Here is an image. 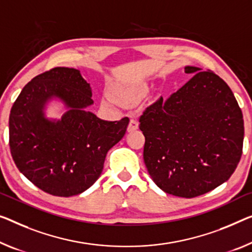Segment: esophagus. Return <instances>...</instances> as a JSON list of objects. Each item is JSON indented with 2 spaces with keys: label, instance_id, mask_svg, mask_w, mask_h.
Wrapping results in <instances>:
<instances>
[{
  "label": "esophagus",
  "instance_id": "obj_1",
  "mask_svg": "<svg viewBox=\"0 0 252 252\" xmlns=\"http://www.w3.org/2000/svg\"><path fill=\"white\" fill-rule=\"evenodd\" d=\"M138 126L139 125H138L137 120L131 119L129 126H127V131H129V132H133V131H136L138 129Z\"/></svg>",
  "mask_w": 252,
  "mask_h": 252
}]
</instances>
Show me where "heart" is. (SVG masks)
<instances>
[{
	"mask_svg": "<svg viewBox=\"0 0 252 252\" xmlns=\"http://www.w3.org/2000/svg\"><path fill=\"white\" fill-rule=\"evenodd\" d=\"M148 86L144 84V82H137V84H132L129 86H125L121 87L119 90V94L121 97H125L126 99L129 100H137L147 92Z\"/></svg>",
	"mask_w": 252,
	"mask_h": 252,
	"instance_id": "1",
	"label": "heart"
}]
</instances>
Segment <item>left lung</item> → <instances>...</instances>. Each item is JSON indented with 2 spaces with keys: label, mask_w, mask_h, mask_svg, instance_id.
<instances>
[{
  "label": "left lung",
  "mask_w": 252,
  "mask_h": 252,
  "mask_svg": "<svg viewBox=\"0 0 252 252\" xmlns=\"http://www.w3.org/2000/svg\"><path fill=\"white\" fill-rule=\"evenodd\" d=\"M193 74L167 99L160 97L139 119L144 160L164 192L193 198L233 174L242 155L243 115L226 82L212 71Z\"/></svg>",
  "instance_id": "left-lung-1"
}]
</instances>
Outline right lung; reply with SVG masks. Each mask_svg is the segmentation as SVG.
Returning a JSON list of instances; mask_svg holds the SVG:
<instances>
[{"mask_svg":"<svg viewBox=\"0 0 252 252\" xmlns=\"http://www.w3.org/2000/svg\"><path fill=\"white\" fill-rule=\"evenodd\" d=\"M66 107L48 119V103ZM92 88L73 67L58 66L29 81L9 118V145L18 170L45 192L71 197L84 192L102 173L108 150L126 134L129 119L104 121L87 111Z\"/></svg>","mask_w":252,"mask_h":252,"instance_id":"1","label":"right lung"}]
</instances>
